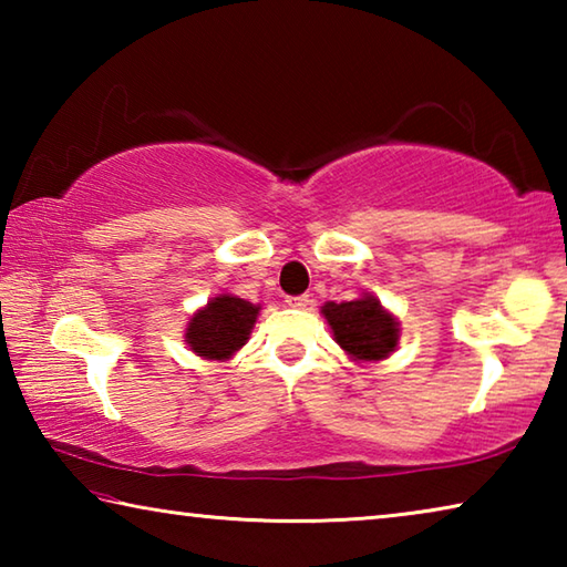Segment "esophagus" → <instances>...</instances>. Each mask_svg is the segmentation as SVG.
I'll list each match as a JSON object with an SVG mask.
<instances>
[{"label":"esophagus","instance_id":"34e87169","mask_svg":"<svg viewBox=\"0 0 567 567\" xmlns=\"http://www.w3.org/2000/svg\"><path fill=\"white\" fill-rule=\"evenodd\" d=\"M290 307H297V310H307V307L312 305V300L307 295H300V297H287L285 300Z\"/></svg>","mask_w":567,"mask_h":567}]
</instances>
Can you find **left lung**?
I'll list each match as a JSON object with an SVG mask.
<instances>
[{"instance_id":"left-lung-1","label":"left lung","mask_w":567,"mask_h":567,"mask_svg":"<svg viewBox=\"0 0 567 567\" xmlns=\"http://www.w3.org/2000/svg\"><path fill=\"white\" fill-rule=\"evenodd\" d=\"M320 312L330 324L332 340L352 362H382L398 350L400 322L375 295L362 292L350 302H324Z\"/></svg>"}]
</instances>
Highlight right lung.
Returning a JSON list of instances; mask_svg holds the SVG:
<instances>
[{
	"label": "right lung",
	"mask_w": 567,
	"mask_h": 567,
	"mask_svg": "<svg viewBox=\"0 0 567 567\" xmlns=\"http://www.w3.org/2000/svg\"><path fill=\"white\" fill-rule=\"evenodd\" d=\"M260 310V305L247 302L233 292L209 297V302L189 318L185 328V344L197 358L227 362L247 344Z\"/></svg>",
	"instance_id": "right-lung-1"
}]
</instances>
